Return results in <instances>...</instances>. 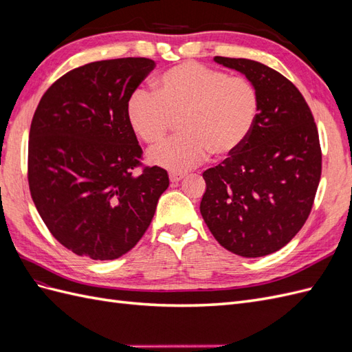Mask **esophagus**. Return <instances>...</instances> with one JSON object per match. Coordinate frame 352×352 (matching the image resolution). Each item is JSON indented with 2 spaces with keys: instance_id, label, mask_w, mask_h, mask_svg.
I'll list each match as a JSON object with an SVG mask.
<instances>
[{
  "instance_id": "obj_1",
  "label": "esophagus",
  "mask_w": 352,
  "mask_h": 352,
  "mask_svg": "<svg viewBox=\"0 0 352 352\" xmlns=\"http://www.w3.org/2000/svg\"><path fill=\"white\" fill-rule=\"evenodd\" d=\"M168 177H170V182H173V184H176V182H180V180H182L184 177H185V175L184 173H170L168 175Z\"/></svg>"
}]
</instances>
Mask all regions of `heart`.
<instances>
[{"label":"heart","instance_id":"heart-1","mask_svg":"<svg viewBox=\"0 0 352 352\" xmlns=\"http://www.w3.org/2000/svg\"><path fill=\"white\" fill-rule=\"evenodd\" d=\"M258 114V97L250 80L228 76L197 61L170 67L155 80L154 92L136 89L127 101V119L146 144L163 140L180 119L184 133L148 154L154 166L184 173L204 162L238 151Z\"/></svg>","mask_w":352,"mask_h":352}]
</instances>
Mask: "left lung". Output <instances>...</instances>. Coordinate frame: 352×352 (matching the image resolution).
<instances>
[{"label":"left lung","instance_id":"1","mask_svg":"<svg viewBox=\"0 0 352 352\" xmlns=\"http://www.w3.org/2000/svg\"><path fill=\"white\" fill-rule=\"evenodd\" d=\"M245 74L258 97L248 140L202 173L201 216L223 248L255 258L279 251L310 216L322 150L310 107L283 74L258 61L214 57Z\"/></svg>","mask_w":352,"mask_h":352}]
</instances>
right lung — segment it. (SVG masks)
I'll return each mask as SVG.
<instances>
[{
    "label": "right lung",
    "mask_w": 352,
    "mask_h": 352,
    "mask_svg": "<svg viewBox=\"0 0 352 352\" xmlns=\"http://www.w3.org/2000/svg\"><path fill=\"white\" fill-rule=\"evenodd\" d=\"M155 63L144 57L94 61L56 80L35 110L28 180L45 226L80 257L114 260L150 226L164 168L142 167L127 101Z\"/></svg>",
    "instance_id": "add662e5"
}]
</instances>
